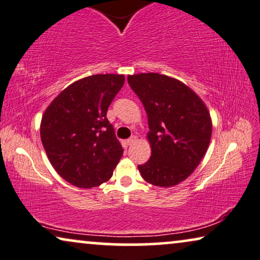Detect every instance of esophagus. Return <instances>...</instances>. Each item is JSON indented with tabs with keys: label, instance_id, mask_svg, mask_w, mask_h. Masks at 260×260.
I'll return each mask as SVG.
<instances>
[{
	"label": "esophagus",
	"instance_id": "34e87169",
	"mask_svg": "<svg viewBox=\"0 0 260 260\" xmlns=\"http://www.w3.org/2000/svg\"><path fill=\"white\" fill-rule=\"evenodd\" d=\"M137 140H138V139H137V137H136V136H132V137L129 138V139L127 140V144L129 145V146H132V145H134V144L137 143Z\"/></svg>",
	"mask_w": 260,
	"mask_h": 260
}]
</instances>
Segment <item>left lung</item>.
<instances>
[{
	"label": "left lung",
	"mask_w": 260,
	"mask_h": 260,
	"mask_svg": "<svg viewBox=\"0 0 260 260\" xmlns=\"http://www.w3.org/2000/svg\"><path fill=\"white\" fill-rule=\"evenodd\" d=\"M128 84L146 110L151 157L138 166L151 184L170 188L189 177L208 150L212 119L189 86L169 76L148 72L128 76Z\"/></svg>",
	"instance_id": "obj_1"
}]
</instances>
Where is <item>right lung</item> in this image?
<instances>
[{
  "mask_svg": "<svg viewBox=\"0 0 260 260\" xmlns=\"http://www.w3.org/2000/svg\"><path fill=\"white\" fill-rule=\"evenodd\" d=\"M124 83L123 75H92L64 89L45 110L41 143L65 181L94 188L108 181L122 157L107 110Z\"/></svg>",
  "mask_w": 260,
  "mask_h": 260,
  "instance_id": "right-lung-1",
  "label": "right lung"
}]
</instances>
